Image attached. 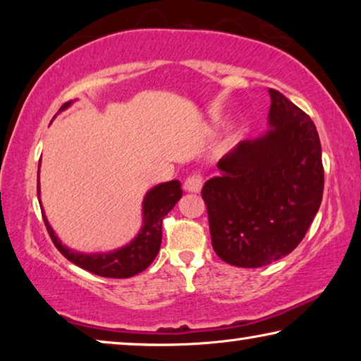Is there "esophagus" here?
I'll use <instances>...</instances> for the list:
<instances>
[{
	"mask_svg": "<svg viewBox=\"0 0 361 361\" xmlns=\"http://www.w3.org/2000/svg\"><path fill=\"white\" fill-rule=\"evenodd\" d=\"M183 188H185V191L188 192H199L200 189H202V178H200L199 175L188 176Z\"/></svg>",
	"mask_w": 361,
	"mask_h": 361,
	"instance_id": "esophagus-1",
	"label": "esophagus"
}]
</instances>
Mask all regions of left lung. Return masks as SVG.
I'll return each instance as SVG.
<instances>
[{"instance_id": "left-lung-1", "label": "left lung", "mask_w": 361, "mask_h": 361, "mask_svg": "<svg viewBox=\"0 0 361 361\" xmlns=\"http://www.w3.org/2000/svg\"><path fill=\"white\" fill-rule=\"evenodd\" d=\"M269 95V129L219 159L221 175L202 188L213 250L237 267H262L291 253L322 204L315 124L279 90Z\"/></svg>"}]
</instances>
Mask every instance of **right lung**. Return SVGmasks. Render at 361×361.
I'll return each instance as SVG.
<instances>
[{"label": "right lung", "mask_w": 361, "mask_h": 361, "mask_svg": "<svg viewBox=\"0 0 361 361\" xmlns=\"http://www.w3.org/2000/svg\"><path fill=\"white\" fill-rule=\"evenodd\" d=\"M71 105V102L65 103L60 108L63 111ZM181 183L178 180H172L167 183H161L151 188L145 194L143 199V223L138 234L127 243L113 252L103 253H79L75 250L63 245L62 240L56 235V232L49 224L46 215H42L49 235L54 245L62 253L66 259L73 264L85 269V271L95 274L100 277L109 279H127L133 277L145 271L159 253L162 242V219L167 213L173 209L175 204L181 199ZM38 199H39V169H38ZM41 205V204H39ZM42 207V205H41Z\"/></svg>", "instance_id": "add662e5"}]
</instances>
